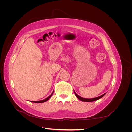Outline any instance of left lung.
Returning <instances> with one entry per match:
<instances>
[{"label": "left lung", "instance_id": "left-lung-1", "mask_svg": "<svg viewBox=\"0 0 132 132\" xmlns=\"http://www.w3.org/2000/svg\"><path fill=\"white\" fill-rule=\"evenodd\" d=\"M74 94H75V95L76 96V97H77L78 99H79L80 100H81V101H85V102H92V101H96V100H97L102 98V97L103 96H104V95L106 94V93H105V94H103V95H101L100 96H98V97H95V98H82V97L80 96H79L78 95H77V94L75 93V91H74Z\"/></svg>", "mask_w": 132, "mask_h": 132}]
</instances>
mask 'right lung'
<instances>
[{"label": "right lung", "mask_w": 132, "mask_h": 132, "mask_svg": "<svg viewBox=\"0 0 132 132\" xmlns=\"http://www.w3.org/2000/svg\"><path fill=\"white\" fill-rule=\"evenodd\" d=\"M53 93L51 94V95H50V96H49L47 98H46V99H44V100H40V101H31V102H35V103H42V102H46V101H48V100L50 98V97L52 96V94H53Z\"/></svg>", "instance_id": "1"}]
</instances>
